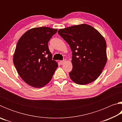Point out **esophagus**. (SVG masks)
<instances>
[{
    "label": "esophagus",
    "mask_w": 122,
    "mask_h": 122,
    "mask_svg": "<svg viewBox=\"0 0 122 122\" xmlns=\"http://www.w3.org/2000/svg\"><path fill=\"white\" fill-rule=\"evenodd\" d=\"M65 62H66L65 60H62V61H60V63L61 65H63V64L65 63Z\"/></svg>",
    "instance_id": "obj_1"
}]
</instances>
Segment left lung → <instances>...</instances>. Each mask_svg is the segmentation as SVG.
<instances>
[{
  "label": "left lung",
  "mask_w": 122,
  "mask_h": 122,
  "mask_svg": "<svg viewBox=\"0 0 122 122\" xmlns=\"http://www.w3.org/2000/svg\"><path fill=\"white\" fill-rule=\"evenodd\" d=\"M58 33L71 47L73 69L72 81L80 85L94 81L107 63L106 40L98 30L87 24L60 29Z\"/></svg>",
  "instance_id": "1"
}]
</instances>
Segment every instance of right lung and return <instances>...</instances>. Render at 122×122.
Instances as JSON below:
<instances>
[{"label":"right lung","instance_id":"obj_1","mask_svg":"<svg viewBox=\"0 0 122 122\" xmlns=\"http://www.w3.org/2000/svg\"><path fill=\"white\" fill-rule=\"evenodd\" d=\"M57 29L41 27L30 29L16 44L13 63L20 77L34 88L44 86L51 80L58 67L52 60L48 43Z\"/></svg>","mask_w":122,"mask_h":122}]
</instances>
